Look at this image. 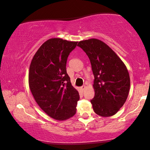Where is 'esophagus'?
<instances>
[{
	"label": "esophagus",
	"instance_id": "obj_1",
	"mask_svg": "<svg viewBox=\"0 0 150 150\" xmlns=\"http://www.w3.org/2000/svg\"><path fill=\"white\" fill-rule=\"evenodd\" d=\"M85 88H86V86H85V85H83V86H82L81 87V89L83 91V90L85 89Z\"/></svg>",
	"mask_w": 150,
	"mask_h": 150
}]
</instances>
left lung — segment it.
I'll list each match as a JSON object with an SVG mask.
<instances>
[{"label": "left lung", "instance_id": "left-lung-1", "mask_svg": "<svg viewBox=\"0 0 150 150\" xmlns=\"http://www.w3.org/2000/svg\"><path fill=\"white\" fill-rule=\"evenodd\" d=\"M77 46L88 57L94 75L95 96L91 100L93 110L103 117L114 115L125 103L129 92L127 67L116 52L101 40H83Z\"/></svg>", "mask_w": 150, "mask_h": 150}]
</instances>
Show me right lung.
I'll return each instance as SVG.
<instances>
[{
    "instance_id": "right-lung-1",
    "label": "right lung",
    "mask_w": 150,
    "mask_h": 150,
    "mask_svg": "<svg viewBox=\"0 0 150 150\" xmlns=\"http://www.w3.org/2000/svg\"><path fill=\"white\" fill-rule=\"evenodd\" d=\"M77 44L61 38L47 40L29 68L28 84L35 101L48 116L60 121L75 115L80 98L66 71L67 57Z\"/></svg>"
}]
</instances>
